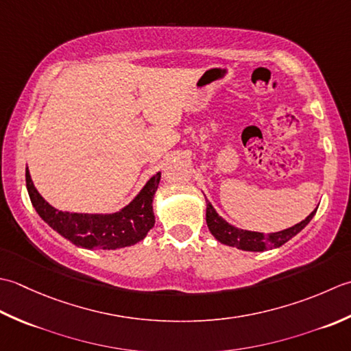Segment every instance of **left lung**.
<instances>
[{
	"mask_svg": "<svg viewBox=\"0 0 351 351\" xmlns=\"http://www.w3.org/2000/svg\"><path fill=\"white\" fill-rule=\"evenodd\" d=\"M315 212L317 209L313 210L306 219H303L302 223L295 224L294 227H289L286 228V230L277 232V233L263 234L259 232L242 230V228H236L230 226L227 221H224L218 215L215 209L212 207V204L207 202L206 223H207V227H209L210 233L226 245L245 250V252H265L268 248L280 247L285 244V242H288L291 238H294L298 232H302L303 228L311 223V219L313 218V215H315Z\"/></svg>",
	"mask_w": 351,
	"mask_h": 351,
	"instance_id": "obj_1",
	"label": "left lung"
}]
</instances>
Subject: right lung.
I'll list each match as a JSON object with an SVG mask.
<instances>
[{"label":"right lung","instance_id":"obj_1","mask_svg":"<svg viewBox=\"0 0 351 351\" xmlns=\"http://www.w3.org/2000/svg\"><path fill=\"white\" fill-rule=\"evenodd\" d=\"M28 195L36 212L45 223L77 247L115 250L142 241L154 226L153 198L160 182V173L153 176L133 202L110 215H88L54 209L36 191L28 168L25 169Z\"/></svg>","mask_w":351,"mask_h":351}]
</instances>
